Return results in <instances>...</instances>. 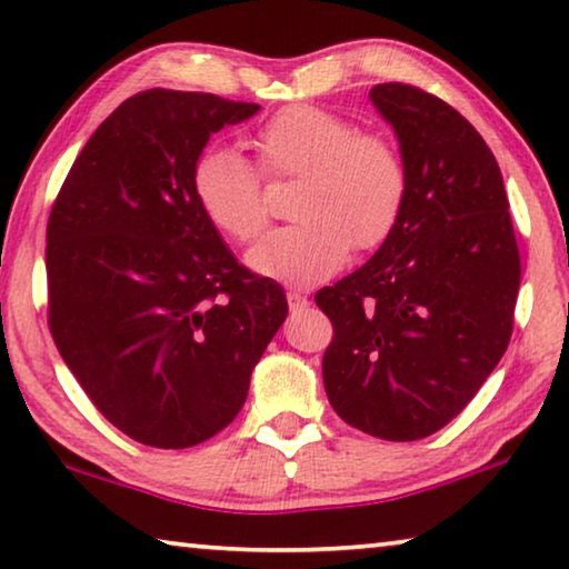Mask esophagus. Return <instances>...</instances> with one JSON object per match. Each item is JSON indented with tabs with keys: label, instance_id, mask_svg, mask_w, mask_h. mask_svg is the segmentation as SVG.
<instances>
[{
	"label": "esophagus",
	"instance_id": "obj_1",
	"mask_svg": "<svg viewBox=\"0 0 569 569\" xmlns=\"http://www.w3.org/2000/svg\"><path fill=\"white\" fill-rule=\"evenodd\" d=\"M286 298H288V306H291V311H303V308L308 306V298L298 291H288Z\"/></svg>",
	"mask_w": 569,
	"mask_h": 569
}]
</instances>
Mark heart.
Segmentation results:
<instances>
[{"label": "heart", "instance_id": "1", "mask_svg": "<svg viewBox=\"0 0 569 569\" xmlns=\"http://www.w3.org/2000/svg\"><path fill=\"white\" fill-rule=\"evenodd\" d=\"M266 176L301 178L293 196L296 223L266 233L248 250L253 273L288 286L331 278L356 250L381 246L397 228L407 170L381 134L321 108L296 104L273 114L253 134ZM192 196L218 233L248 243L266 223L261 178L233 148H210L192 170Z\"/></svg>", "mask_w": 569, "mask_h": 569}]
</instances>
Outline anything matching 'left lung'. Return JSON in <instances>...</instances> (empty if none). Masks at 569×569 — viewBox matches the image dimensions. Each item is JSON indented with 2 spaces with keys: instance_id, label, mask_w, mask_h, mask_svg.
Returning a JSON list of instances; mask_svg holds the SVG:
<instances>
[{
  "instance_id": "obj_1",
  "label": "left lung",
  "mask_w": 569,
  "mask_h": 569,
  "mask_svg": "<svg viewBox=\"0 0 569 569\" xmlns=\"http://www.w3.org/2000/svg\"><path fill=\"white\" fill-rule=\"evenodd\" d=\"M369 98L399 140L407 198L371 261L316 293L333 323L323 387L346 423L413 441L455 419L505 356L522 268L481 134L411 84Z\"/></svg>"
}]
</instances>
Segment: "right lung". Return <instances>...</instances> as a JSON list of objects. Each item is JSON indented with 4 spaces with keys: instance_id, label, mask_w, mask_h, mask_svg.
I'll return each instance as SVG.
<instances>
[{
    "instance_id": "right-lung-1",
    "label": "right lung",
    "mask_w": 569,
    "mask_h": 569,
    "mask_svg": "<svg viewBox=\"0 0 569 569\" xmlns=\"http://www.w3.org/2000/svg\"><path fill=\"white\" fill-rule=\"evenodd\" d=\"M258 110L208 92L134 94L52 206V339L102 417L140 445L186 449L226 429L286 321L281 288L236 261L192 196L210 134Z\"/></svg>"
}]
</instances>
